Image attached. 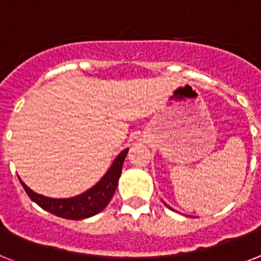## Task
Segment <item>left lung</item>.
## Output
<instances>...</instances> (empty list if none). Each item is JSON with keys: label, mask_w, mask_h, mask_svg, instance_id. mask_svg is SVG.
Segmentation results:
<instances>
[{"label": "left lung", "mask_w": 261, "mask_h": 261, "mask_svg": "<svg viewBox=\"0 0 261 261\" xmlns=\"http://www.w3.org/2000/svg\"><path fill=\"white\" fill-rule=\"evenodd\" d=\"M163 203H164V201H163ZM164 204H166V203H164ZM166 205H167V207H168V208H170V210H172L171 207H170V205H168V204H166Z\"/></svg>", "instance_id": "left-lung-1"}]
</instances>
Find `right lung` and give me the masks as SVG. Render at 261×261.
Returning a JSON list of instances; mask_svg holds the SVG:
<instances>
[{
  "instance_id": "1",
  "label": "right lung",
  "mask_w": 261,
  "mask_h": 261,
  "mask_svg": "<svg viewBox=\"0 0 261 261\" xmlns=\"http://www.w3.org/2000/svg\"><path fill=\"white\" fill-rule=\"evenodd\" d=\"M127 151L128 148L120 151L119 155L114 159L110 168L99 179V181H97L87 191L73 196V198H49V196L33 191L32 188L28 187L21 179L19 181H21L26 194L29 195V198L34 203H37L41 208L50 212L53 215L70 219V220H82V219L91 218V216L99 214L100 211H103L106 205L110 203L114 192L117 190L118 180L122 174V167H123Z\"/></svg>"
}]
</instances>
